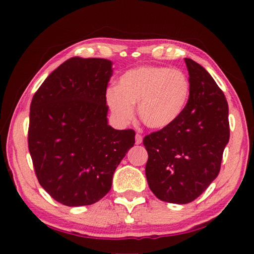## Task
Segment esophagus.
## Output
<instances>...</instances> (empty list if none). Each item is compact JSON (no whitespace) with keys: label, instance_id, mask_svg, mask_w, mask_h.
Segmentation results:
<instances>
[{"label":"esophagus","instance_id":"1","mask_svg":"<svg viewBox=\"0 0 254 254\" xmlns=\"http://www.w3.org/2000/svg\"><path fill=\"white\" fill-rule=\"evenodd\" d=\"M142 135L141 134H135V143L136 144H141L142 143Z\"/></svg>","mask_w":254,"mask_h":254}]
</instances>
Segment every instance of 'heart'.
I'll return each instance as SVG.
<instances>
[{
	"label": "heart",
	"instance_id": "heart-1",
	"mask_svg": "<svg viewBox=\"0 0 254 254\" xmlns=\"http://www.w3.org/2000/svg\"><path fill=\"white\" fill-rule=\"evenodd\" d=\"M190 97L185 72L162 66L132 68L120 77L117 87L106 92V104L118 123L126 126L134 117V105L145 126L165 130L178 121Z\"/></svg>",
	"mask_w": 254,
	"mask_h": 254
}]
</instances>
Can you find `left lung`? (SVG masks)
I'll list each match as a JSON object with an SVG mask.
<instances>
[{"mask_svg": "<svg viewBox=\"0 0 254 254\" xmlns=\"http://www.w3.org/2000/svg\"><path fill=\"white\" fill-rule=\"evenodd\" d=\"M190 97L182 117L165 130L144 137L145 176L159 199L190 203L220 173L230 139L229 105L213 77L194 60L185 58Z\"/></svg>", "mask_w": 254, "mask_h": 254, "instance_id": "obj_1", "label": "left lung"}]
</instances>
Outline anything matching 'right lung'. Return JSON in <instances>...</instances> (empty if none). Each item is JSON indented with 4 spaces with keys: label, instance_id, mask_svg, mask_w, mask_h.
<instances>
[{
    "label": "right lung",
    "instance_id": "add662e5",
    "mask_svg": "<svg viewBox=\"0 0 254 254\" xmlns=\"http://www.w3.org/2000/svg\"><path fill=\"white\" fill-rule=\"evenodd\" d=\"M112 62L72 57L41 84L30 106L28 144L39 184L70 207L110 191L115 169L134 145L133 130L109 126Z\"/></svg>",
    "mask_w": 254,
    "mask_h": 254
}]
</instances>
